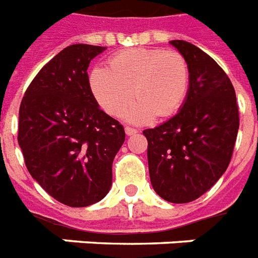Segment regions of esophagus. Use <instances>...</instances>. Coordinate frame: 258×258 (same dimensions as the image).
Returning a JSON list of instances; mask_svg holds the SVG:
<instances>
[{
    "instance_id": "1",
    "label": "esophagus",
    "mask_w": 258,
    "mask_h": 258,
    "mask_svg": "<svg viewBox=\"0 0 258 258\" xmlns=\"http://www.w3.org/2000/svg\"><path fill=\"white\" fill-rule=\"evenodd\" d=\"M137 129H135V127H132V126H126L125 127V133H126L127 136H133V135H136V133H137Z\"/></svg>"
}]
</instances>
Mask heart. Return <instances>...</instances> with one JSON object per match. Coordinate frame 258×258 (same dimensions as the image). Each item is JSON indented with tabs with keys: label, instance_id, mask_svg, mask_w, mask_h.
<instances>
[{
	"label": "heart",
	"instance_id": "obj_1",
	"mask_svg": "<svg viewBox=\"0 0 258 258\" xmlns=\"http://www.w3.org/2000/svg\"><path fill=\"white\" fill-rule=\"evenodd\" d=\"M190 69L177 50L132 47L109 59L108 68H94L90 88L101 108L118 117L133 100L139 102L127 112V119L146 122L168 117L178 110L186 98Z\"/></svg>",
	"mask_w": 258,
	"mask_h": 258
}]
</instances>
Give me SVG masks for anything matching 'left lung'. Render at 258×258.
Here are the masks:
<instances>
[{"label":"left lung","mask_w":258,"mask_h":258,"mask_svg":"<svg viewBox=\"0 0 258 258\" xmlns=\"http://www.w3.org/2000/svg\"><path fill=\"white\" fill-rule=\"evenodd\" d=\"M170 44L189 63L186 100L176 116L142 133L153 189L169 203L185 204L201 197L224 174L240 117L236 92L222 68L190 42Z\"/></svg>","instance_id":"1"}]
</instances>
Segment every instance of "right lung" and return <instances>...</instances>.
Returning a JSON list of instances; mask_svg holds the SVG:
<instances>
[{"instance_id": "add662e5", "label": "right lung", "mask_w": 258, "mask_h": 258, "mask_svg": "<svg viewBox=\"0 0 258 258\" xmlns=\"http://www.w3.org/2000/svg\"><path fill=\"white\" fill-rule=\"evenodd\" d=\"M105 47L76 44L44 65L20 106L18 145L25 165L49 195L72 208L96 204L112 186L123 126L98 108L88 68Z\"/></svg>"}]
</instances>
